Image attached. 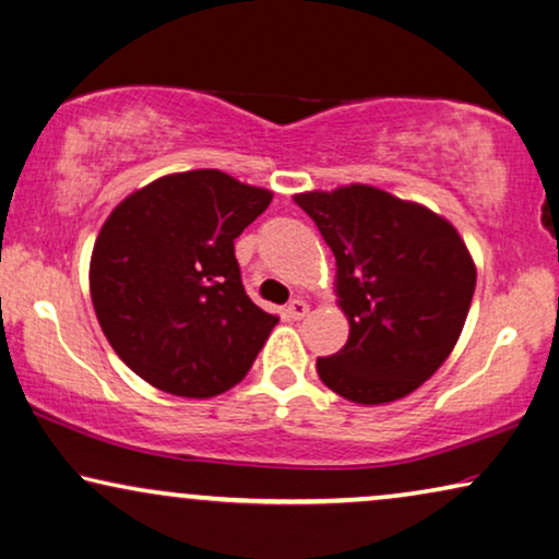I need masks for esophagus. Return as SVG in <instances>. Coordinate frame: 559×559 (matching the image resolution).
Here are the masks:
<instances>
[{"label":"esophagus","instance_id":"esophagus-1","mask_svg":"<svg viewBox=\"0 0 559 559\" xmlns=\"http://www.w3.org/2000/svg\"><path fill=\"white\" fill-rule=\"evenodd\" d=\"M307 312H310V305H307L305 299H299V297L293 299V302L287 305V314H289V318H293V320H302Z\"/></svg>","mask_w":559,"mask_h":559}]
</instances>
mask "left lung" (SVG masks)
<instances>
[{
    "label": "left lung",
    "instance_id": "left-lung-1",
    "mask_svg": "<svg viewBox=\"0 0 559 559\" xmlns=\"http://www.w3.org/2000/svg\"><path fill=\"white\" fill-rule=\"evenodd\" d=\"M337 262L347 343L318 358L330 391L362 406L399 401L454 350L476 270L459 231L426 206L353 183L295 197Z\"/></svg>",
    "mask_w": 559,
    "mask_h": 559
}]
</instances>
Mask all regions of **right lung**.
I'll return each mask as SVG.
<instances>
[{"mask_svg":"<svg viewBox=\"0 0 559 559\" xmlns=\"http://www.w3.org/2000/svg\"><path fill=\"white\" fill-rule=\"evenodd\" d=\"M270 201L201 168L112 209L95 239L91 297L112 350L145 383L212 399L249 373L277 318L245 293L234 239Z\"/></svg>","mask_w":559,"mask_h":559,"instance_id":"right-lung-1","label":"right lung"}]
</instances>
